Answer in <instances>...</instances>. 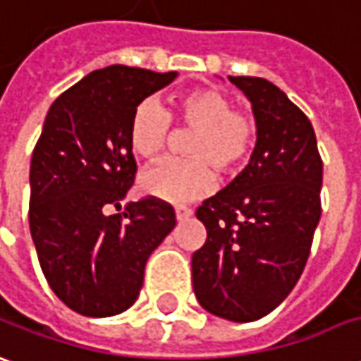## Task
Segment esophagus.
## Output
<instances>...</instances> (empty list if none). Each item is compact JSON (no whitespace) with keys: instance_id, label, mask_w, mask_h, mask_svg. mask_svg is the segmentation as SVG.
Returning a JSON list of instances; mask_svg holds the SVG:
<instances>
[{"instance_id":"obj_1","label":"esophagus","mask_w":361,"mask_h":361,"mask_svg":"<svg viewBox=\"0 0 361 361\" xmlns=\"http://www.w3.org/2000/svg\"><path fill=\"white\" fill-rule=\"evenodd\" d=\"M176 217H178V221H185V219H190L191 217V209L190 207H185V205H178V207H176Z\"/></svg>"}]
</instances>
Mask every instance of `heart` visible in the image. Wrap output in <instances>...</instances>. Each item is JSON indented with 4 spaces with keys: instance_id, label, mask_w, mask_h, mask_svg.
Here are the masks:
<instances>
[{
    "instance_id": "b5f03b06",
    "label": "heart",
    "mask_w": 361,
    "mask_h": 361,
    "mask_svg": "<svg viewBox=\"0 0 361 361\" xmlns=\"http://www.w3.org/2000/svg\"><path fill=\"white\" fill-rule=\"evenodd\" d=\"M171 122L193 130L185 144L190 158L166 160L144 171L142 191L156 200H200L215 183L212 167L227 178L237 176L259 144V124L251 112L235 109V102L221 90L197 88L181 94L173 110L164 109L156 98H144L130 118V148L144 160H156L168 146Z\"/></svg>"
}]
</instances>
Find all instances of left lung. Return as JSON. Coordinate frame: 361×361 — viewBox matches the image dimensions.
<instances>
[{
  "instance_id": "left-lung-1",
  "label": "left lung",
  "mask_w": 361,
  "mask_h": 361,
  "mask_svg": "<svg viewBox=\"0 0 361 361\" xmlns=\"http://www.w3.org/2000/svg\"><path fill=\"white\" fill-rule=\"evenodd\" d=\"M252 102L251 164L195 209L207 239L191 257L193 293L215 316L252 322L290 294L322 215V158L308 116L259 77H229Z\"/></svg>"
}]
</instances>
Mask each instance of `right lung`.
<instances>
[{
    "instance_id": "right-lung-1",
    "label": "right lung",
    "mask_w": 361,
    "mask_h": 361,
    "mask_svg": "<svg viewBox=\"0 0 361 361\" xmlns=\"http://www.w3.org/2000/svg\"><path fill=\"white\" fill-rule=\"evenodd\" d=\"M178 73L112 65L65 90L31 158L29 229L51 290L71 310L104 318L138 298L152 251L176 227L168 201H120L136 180L132 112Z\"/></svg>"
}]
</instances>
